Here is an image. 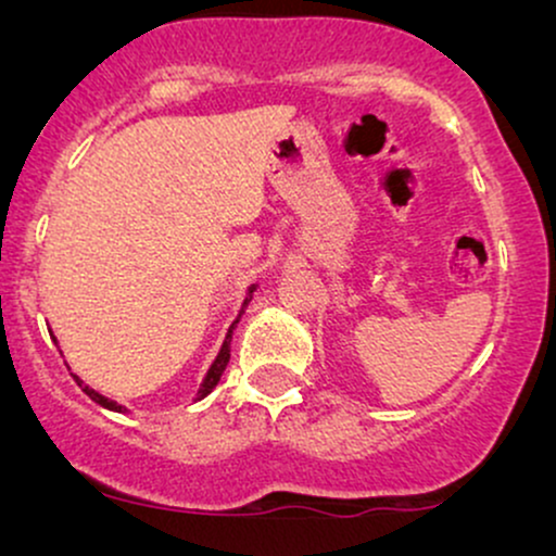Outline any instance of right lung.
I'll list each match as a JSON object with an SVG mask.
<instances>
[{"label": "right lung", "instance_id": "add662e5", "mask_svg": "<svg viewBox=\"0 0 556 556\" xmlns=\"http://www.w3.org/2000/svg\"><path fill=\"white\" fill-rule=\"evenodd\" d=\"M253 290H256V285H251V287H248V298L242 300V308H240L238 318H235V321H232V327L227 329V337H225V342H222V348H219V355H216L214 363H212V368H208L206 376H203V384H201V389H198V397H195V400H203V397H206L208 392H212V389H214L216 384H219L222 374H225V368H227V363H229V342H232V329L238 327L240 316L245 314L248 303H251V298H253ZM54 342H56V340H54ZM75 381H78V387L83 389V392H86L88 397H91L93 402H99L101 407H106V410H114V413H125V407H123V405H117V402L110 400V397H104V394H99V392H96V389L86 387V384H83V381L78 379V376H75Z\"/></svg>", "mask_w": 556, "mask_h": 556}]
</instances>
